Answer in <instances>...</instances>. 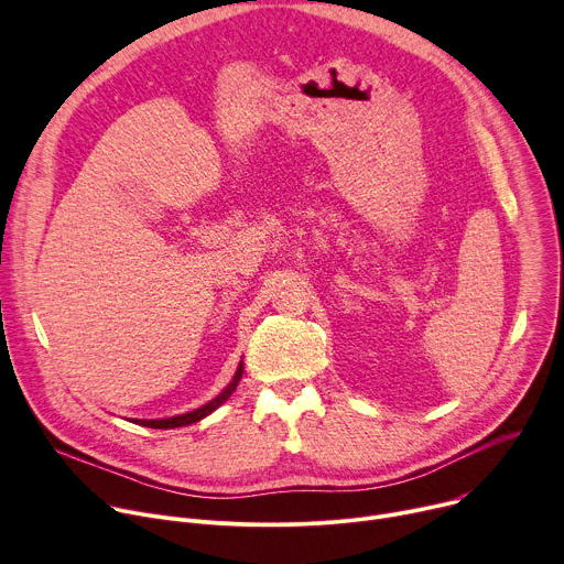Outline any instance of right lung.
I'll list each match as a JSON object with an SVG mask.
<instances>
[{"mask_svg":"<svg viewBox=\"0 0 564 564\" xmlns=\"http://www.w3.org/2000/svg\"><path fill=\"white\" fill-rule=\"evenodd\" d=\"M240 377H243V364L238 366V370H236V375H234L231 383H229V386H227V388H225L216 399H212L209 404H205V406H200V409H196V411H192V413L178 415V417H170V420H133V424L149 426V429H178V426H189V424H194V422H200L203 417H207L209 413H214L220 404H225L227 397L236 390V386H238Z\"/></svg>","mask_w":564,"mask_h":564,"instance_id":"add662e5","label":"right lung"}]
</instances>
